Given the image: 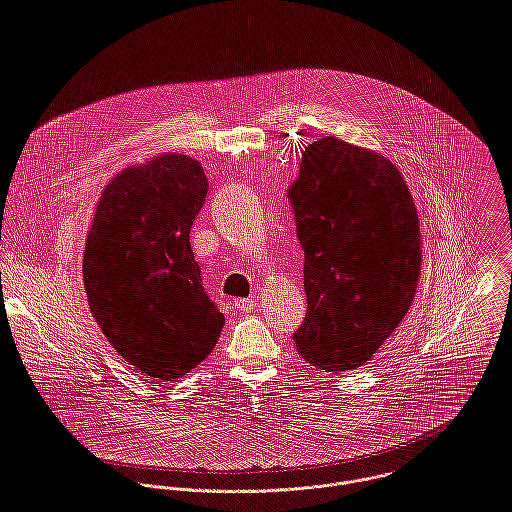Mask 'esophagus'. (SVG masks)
Masks as SVG:
<instances>
[{"label": "esophagus", "instance_id": "1", "mask_svg": "<svg viewBox=\"0 0 512 512\" xmlns=\"http://www.w3.org/2000/svg\"><path fill=\"white\" fill-rule=\"evenodd\" d=\"M234 308H236L238 312H242V314H250V312H256V310H258V304H256V300H252V298H244V300H236V302H234Z\"/></svg>", "mask_w": 512, "mask_h": 512}]
</instances>
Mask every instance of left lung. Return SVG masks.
<instances>
[{"instance_id":"1","label":"left lung","mask_w":512,"mask_h":512,"mask_svg":"<svg viewBox=\"0 0 512 512\" xmlns=\"http://www.w3.org/2000/svg\"><path fill=\"white\" fill-rule=\"evenodd\" d=\"M304 248L308 312L300 355L326 371L363 365L401 324L421 276L413 196L375 151L324 137L288 190Z\"/></svg>"}]
</instances>
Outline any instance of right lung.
Listing matches in <instances>:
<instances>
[{
	"label": "right lung",
	"mask_w": 512,
	"mask_h": 512,
	"mask_svg": "<svg viewBox=\"0 0 512 512\" xmlns=\"http://www.w3.org/2000/svg\"><path fill=\"white\" fill-rule=\"evenodd\" d=\"M206 192L202 165L186 155L129 167L101 192L85 242L93 318L131 365L161 381L206 359L224 326L190 248Z\"/></svg>",
	"instance_id": "1"
}]
</instances>
